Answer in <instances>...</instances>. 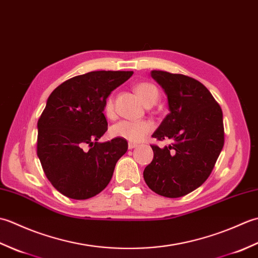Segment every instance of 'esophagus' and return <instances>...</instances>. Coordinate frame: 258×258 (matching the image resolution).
Segmentation results:
<instances>
[{"label":"esophagus","mask_w":258,"mask_h":258,"mask_svg":"<svg viewBox=\"0 0 258 258\" xmlns=\"http://www.w3.org/2000/svg\"><path fill=\"white\" fill-rule=\"evenodd\" d=\"M135 147H138V144H135V143H128V149L130 150H132V149H135Z\"/></svg>","instance_id":"esophagus-1"}]
</instances>
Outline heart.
<instances>
[{
	"mask_svg": "<svg viewBox=\"0 0 258 258\" xmlns=\"http://www.w3.org/2000/svg\"><path fill=\"white\" fill-rule=\"evenodd\" d=\"M135 92L141 97V100L144 102L146 106L154 104L158 98V91L156 87L147 83V82H142L135 85ZM104 112L106 116L112 117L114 114L113 106V98L108 97L104 106ZM153 128V124L149 120H119L116 124H114L109 133L113 138L123 139L130 142H140L145 138L146 134H149Z\"/></svg>",
	"mask_w": 258,
	"mask_h": 258,
	"instance_id": "heart-1",
	"label": "heart"
}]
</instances>
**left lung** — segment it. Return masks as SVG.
Returning <instances> with one entry per match:
<instances>
[{
  "label": "left lung",
  "mask_w": 258,
  "mask_h": 258,
  "mask_svg": "<svg viewBox=\"0 0 258 258\" xmlns=\"http://www.w3.org/2000/svg\"><path fill=\"white\" fill-rule=\"evenodd\" d=\"M151 75L165 92L169 109L152 138L173 143L163 149L151 145L154 157L143 176L156 194L176 199L200 187L211 175L224 146L223 112L195 79L164 71Z\"/></svg>",
  "instance_id": "left-lung-1"
}]
</instances>
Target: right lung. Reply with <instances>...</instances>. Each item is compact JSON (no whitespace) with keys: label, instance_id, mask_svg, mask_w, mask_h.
Listing matches in <instances>:
<instances>
[{"label":"right lung","instance_id":"right-lung-1","mask_svg":"<svg viewBox=\"0 0 258 258\" xmlns=\"http://www.w3.org/2000/svg\"><path fill=\"white\" fill-rule=\"evenodd\" d=\"M132 71H96L65 81L54 90L37 122V156L59 193L87 200L106 187L127 151L123 139L100 143L107 131L104 106Z\"/></svg>","mask_w":258,"mask_h":258}]
</instances>
